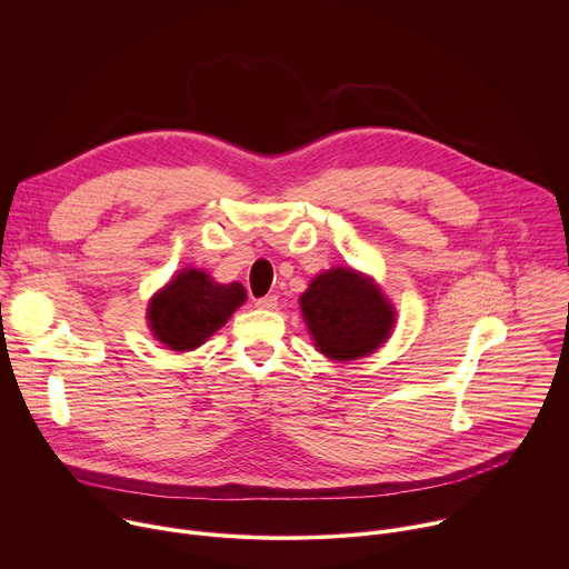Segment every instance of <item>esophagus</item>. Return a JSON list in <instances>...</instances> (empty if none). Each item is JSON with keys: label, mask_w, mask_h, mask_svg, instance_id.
Instances as JSON below:
<instances>
[{"label": "esophagus", "mask_w": 569, "mask_h": 569, "mask_svg": "<svg viewBox=\"0 0 569 569\" xmlns=\"http://www.w3.org/2000/svg\"><path fill=\"white\" fill-rule=\"evenodd\" d=\"M257 306L263 308V310H274V308H277V297H274V295L261 297V299H257Z\"/></svg>", "instance_id": "esophagus-1"}]
</instances>
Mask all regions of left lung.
<instances>
[{"label":"left lung","mask_w":569,"mask_h":569,"mask_svg":"<svg viewBox=\"0 0 569 569\" xmlns=\"http://www.w3.org/2000/svg\"><path fill=\"white\" fill-rule=\"evenodd\" d=\"M315 349L336 362L376 353L393 333L396 308L373 277L336 266L317 274L299 297Z\"/></svg>","instance_id":"obj_1"}]
</instances>
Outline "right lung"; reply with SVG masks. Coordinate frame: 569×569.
Returning <instances> with one entry per match:
<instances>
[{
  "label": "right lung",
  "instance_id": "1",
  "mask_svg": "<svg viewBox=\"0 0 569 569\" xmlns=\"http://www.w3.org/2000/svg\"><path fill=\"white\" fill-rule=\"evenodd\" d=\"M246 299L248 292L238 281L218 283L202 268H182L150 297L146 321L157 342L187 353L220 331Z\"/></svg>",
  "mask_w": 569,
  "mask_h": 569
}]
</instances>
